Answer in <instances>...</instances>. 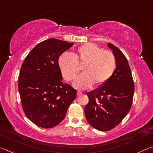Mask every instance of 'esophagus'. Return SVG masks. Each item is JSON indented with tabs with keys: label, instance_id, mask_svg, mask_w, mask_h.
<instances>
[{
	"label": "esophagus",
	"instance_id": "obj_1",
	"mask_svg": "<svg viewBox=\"0 0 153 153\" xmlns=\"http://www.w3.org/2000/svg\"><path fill=\"white\" fill-rule=\"evenodd\" d=\"M82 92H80V91H77V96H80V95H82Z\"/></svg>",
	"mask_w": 153,
	"mask_h": 153
}]
</instances>
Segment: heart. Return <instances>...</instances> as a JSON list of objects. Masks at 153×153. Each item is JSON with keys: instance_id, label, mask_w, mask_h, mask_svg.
Wrapping results in <instances>:
<instances>
[{"instance_id": "b5f03b06", "label": "heart", "mask_w": 153, "mask_h": 153, "mask_svg": "<svg viewBox=\"0 0 153 153\" xmlns=\"http://www.w3.org/2000/svg\"><path fill=\"white\" fill-rule=\"evenodd\" d=\"M79 64L84 63L83 73L77 77L73 85L79 90L90 88L95 84L101 86L107 82L116 68L115 56L111 52L103 50L95 45H84L77 48L76 54L64 53L60 56L59 65L67 81L74 79L79 72Z\"/></svg>"}]
</instances>
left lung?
Instances as JSON below:
<instances>
[{
  "label": "left lung",
  "instance_id": "1",
  "mask_svg": "<svg viewBox=\"0 0 153 153\" xmlns=\"http://www.w3.org/2000/svg\"><path fill=\"white\" fill-rule=\"evenodd\" d=\"M109 48L116 60L114 74L109 80L86 93L89 101L84 109L86 120L94 129L107 131L117 126L132 105L134 82L128 61L123 53L111 43Z\"/></svg>",
  "mask_w": 153,
  "mask_h": 153
}]
</instances>
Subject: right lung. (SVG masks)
<instances>
[{
	"label": "right lung",
	"instance_id": "right-lung-1",
	"mask_svg": "<svg viewBox=\"0 0 153 153\" xmlns=\"http://www.w3.org/2000/svg\"><path fill=\"white\" fill-rule=\"evenodd\" d=\"M73 45L56 39L45 40L30 51L22 65L18 91L23 110L38 127L59 125L76 97V90L62 83L59 65L60 56Z\"/></svg>",
	"mask_w": 153,
	"mask_h": 153
}]
</instances>
